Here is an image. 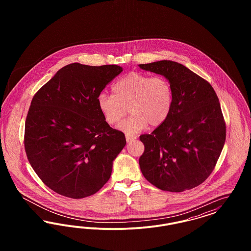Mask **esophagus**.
Returning <instances> with one entry per match:
<instances>
[{
	"label": "esophagus",
	"instance_id": "34e87169",
	"mask_svg": "<svg viewBox=\"0 0 251 251\" xmlns=\"http://www.w3.org/2000/svg\"><path fill=\"white\" fill-rule=\"evenodd\" d=\"M136 137L135 136H131V135H126V141L129 143V142H131L132 140H134Z\"/></svg>",
	"mask_w": 251,
	"mask_h": 251
}]
</instances>
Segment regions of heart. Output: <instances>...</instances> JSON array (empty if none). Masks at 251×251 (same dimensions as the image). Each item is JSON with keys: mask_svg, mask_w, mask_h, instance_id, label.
Returning <instances> with one entry per match:
<instances>
[{"mask_svg": "<svg viewBox=\"0 0 251 251\" xmlns=\"http://www.w3.org/2000/svg\"><path fill=\"white\" fill-rule=\"evenodd\" d=\"M113 95L101 93L98 108L108 125H116L127 114L131 116L120 125L128 135L161 126L167 120L173 104V91L163 76L151 77L142 72H131L112 85Z\"/></svg>", "mask_w": 251, "mask_h": 251, "instance_id": "heart-1", "label": "heart"}]
</instances>
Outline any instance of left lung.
<instances>
[{
	"instance_id": "left-lung-1",
	"label": "left lung",
	"mask_w": 251,
	"mask_h": 251,
	"mask_svg": "<svg viewBox=\"0 0 251 251\" xmlns=\"http://www.w3.org/2000/svg\"><path fill=\"white\" fill-rule=\"evenodd\" d=\"M163 75L173 91L167 120L140 135L144 177L157 188L183 192L201 184L214 170L226 140V124L213 86L185 66L170 60L139 65Z\"/></svg>"
}]
</instances>
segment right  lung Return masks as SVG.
Segmentation results:
<instances>
[{"label":"right lung","instance_id":"add662e5","mask_svg":"<svg viewBox=\"0 0 251 251\" xmlns=\"http://www.w3.org/2000/svg\"><path fill=\"white\" fill-rule=\"evenodd\" d=\"M122 68L65 66L34 96L25 121L24 147L36 175L72 199L94 195L110 179L126 145L98 108V97Z\"/></svg>","mask_w":251,"mask_h":251}]
</instances>
